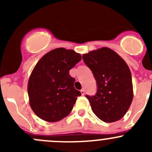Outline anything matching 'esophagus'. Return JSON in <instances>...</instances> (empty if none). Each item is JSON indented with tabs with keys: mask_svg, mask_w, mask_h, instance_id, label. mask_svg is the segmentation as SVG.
Returning <instances> with one entry per match:
<instances>
[{
	"mask_svg": "<svg viewBox=\"0 0 152 152\" xmlns=\"http://www.w3.org/2000/svg\"><path fill=\"white\" fill-rule=\"evenodd\" d=\"M80 92H81V93H82V96H84V95H85V90H84V89H82V90H80Z\"/></svg>",
	"mask_w": 152,
	"mask_h": 152,
	"instance_id": "1",
	"label": "esophagus"
}]
</instances>
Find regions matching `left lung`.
Wrapping results in <instances>:
<instances>
[{
	"mask_svg": "<svg viewBox=\"0 0 152 152\" xmlns=\"http://www.w3.org/2000/svg\"><path fill=\"white\" fill-rule=\"evenodd\" d=\"M97 84L95 96L86 95L94 114L107 123L124 117L133 99L132 74L125 61L114 50L102 48L82 55Z\"/></svg>",
	"mask_w": 152,
	"mask_h": 152,
	"instance_id": "obj_1",
	"label": "left lung"
}]
</instances>
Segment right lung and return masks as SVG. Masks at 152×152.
I'll return each mask as SVG.
<instances>
[{
	"label": "right lung",
	"instance_id": "obj_1",
	"mask_svg": "<svg viewBox=\"0 0 152 152\" xmlns=\"http://www.w3.org/2000/svg\"><path fill=\"white\" fill-rule=\"evenodd\" d=\"M81 59L74 50L59 48L38 61L29 78L28 94L31 107L39 118L59 121L71 112L81 93L74 88L75 79L69 71Z\"/></svg>",
	"mask_w": 152,
	"mask_h": 152
}]
</instances>
